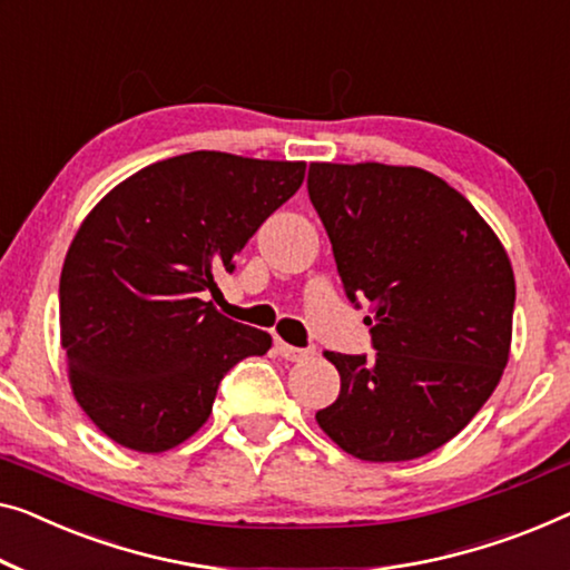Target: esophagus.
Here are the masks:
<instances>
[{
    "mask_svg": "<svg viewBox=\"0 0 570 570\" xmlns=\"http://www.w3.org/2000/svg\"><path fill=\"white\" fill-rule=\"evenodd\" d=\"M274 347H276V353L282 355V358H286V361H307V358H312V355H314V347H294V345L284 343L282 337L274 340Z\"/></svg>",
    "mask_w": 570,
    "mask_h": 570,
    "instance_id": "esophagus-1",
    "label": "esophagus"
}]
</instances>
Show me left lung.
Listing matches in <instances>:
<instances>
[{
	"instance_id": "obj_1",
	"label": "left lung",
	"mask_w": 570,
	"mask_h": 570,
	"mask_svg": "<svg viewBox=\"0 0 570 570\" xmlns=\"http://www.w3.org/2000/svg\"><path fill=\"white\" fill-rule=\"evenodd\" d=\"M309 199L376 355L325 353L340 394L320 428L361 461L428 455L455 438L509 361L514 274L473 204L414 166L312 164Z\"/></svg>"
}]
</instances>
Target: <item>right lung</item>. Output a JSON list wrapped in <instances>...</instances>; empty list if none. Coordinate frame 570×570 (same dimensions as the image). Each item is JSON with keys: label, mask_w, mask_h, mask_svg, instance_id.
Listing matches in <instances>:
<instances>
[{"label": "right lung", "mask_w": 570, "mask_h": 570, "mask_svg": "<svg viewBox=\"0 0 570 570\" xmlns=\"http://www.w3.org/2000/svg\"><path fill=\"white\" fill-rule=\"evenodd\" d=\"M302 160L194 150L140 168L101 199L61 271V345L76 402L138 453L191 438L237 361L271 335L219 314L207 292L294 197Z\"/></svg>", "instance_id": "add662e5"}]
</instances>
